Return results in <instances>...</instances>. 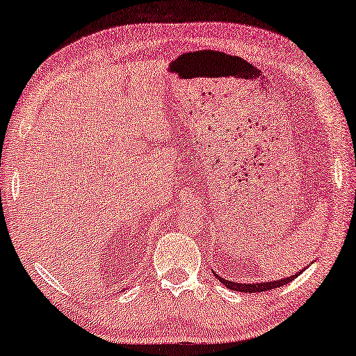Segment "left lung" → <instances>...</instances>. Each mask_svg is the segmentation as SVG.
Here are the masks:
<instances>
[{
  "label": "left lung",
  "mask_w": 356,
  "mask_h": 356,
  "mask_svg": "<svg viewBox=\"0 0 356 356\" xmlns=\"http://www.w3.org/2000/svg\"><path fill=\"white\" fill-rule=\"evenodd\" d=\"M302 273V271H300ZM214 276H216L221 282L226 285L229 290H235V292H245V293H257V292H266V290H273V289H277V287H282V285L292 282L295 277H298L300 274L295 273L293 276L290 277H284V279H277V280H271V282H257V284H242V282H232V280H229L226 277H221L219 274L214 273Z\"/></svg>",
  "instance_id": "8db88e82"
}]
</instances>
